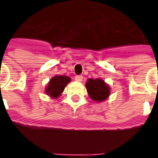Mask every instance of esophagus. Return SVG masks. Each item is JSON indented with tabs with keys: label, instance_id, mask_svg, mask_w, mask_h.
Wrapping results in <instances>:
<instances>
[{
	"label": "esophagus",
	"instance_id": "obj_1",
	"mask_svg": "<svg viewBox=\"0 0 158 158\" xmlns=\"http://www.w3.org/2000/svg\"><path fill=\"white\" fill-rule=\"evenodd\" d=\"M75 80H76V81L81 82L82 80H83V76H82V75H76V76H75Z\"/></svg>",
	"mask_w": 158,
	"mask_h": 158
}]
</instances>
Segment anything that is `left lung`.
I'll list each match as a JSON object with an SVG mask.
<instances>
[{"instance_id": "1", "label": "left lung", "mask_w": 158, "mask_h": 158, "mask_svg": "<svg viewBox=\"0 0 158 158\" xmlns=\"http://www.w3.org/2000/svg\"><path fill=\"white\" fill-rule=\"evenodd\" d=\"M85 86L90 98L98 103L106 100L110 95V88L103 79H89Z\"/></svg>"}]
</instances>
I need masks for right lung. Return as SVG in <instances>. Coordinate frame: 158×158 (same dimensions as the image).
Here are the masks:
<instances>
[{"label": "right lung", "instance_id": "obj_1", "mask_svg": "<svg viewBox=\"0 0 158 158\" xmlns=\"http://www.w3.org/2000/svg\"><path fill=\"white\" fill-rule=\"evenodd\" d=\"M71 81V79L65 75H55L50 79L48 86L45 88V94L52 98H57L63 93L66 85Z\"/></svg>", "mask_w": 158, "mask_h": 158}]
</instances>
